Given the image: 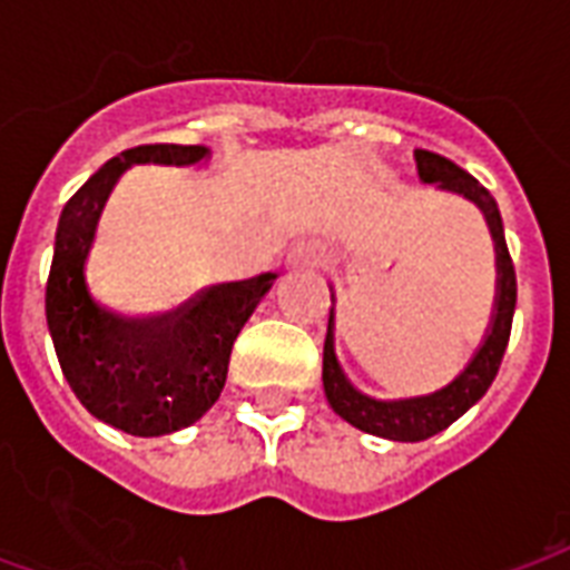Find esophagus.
Instances as JSON below:
<instances>
[{"label": "esophagus", "instance_id": "1", "mask_svg": "<svg viewBox=\"0 0 570 570\" xmlns=\"http://www.w3.org/2000/svg\"><path fill=\"white\" fill-rule=\"evenodd\" d=\"M320 248L316 245H298V248L293 250V259L298 263V266H316L320 263Z\"/></svg>", "mask_w": 570, "mask_h": 570}]
</instances>
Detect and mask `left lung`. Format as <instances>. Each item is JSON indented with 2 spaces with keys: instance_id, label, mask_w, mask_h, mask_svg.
I'll list each match as a JSON object with an SVG mask.
<instances>
[{
  "instance_id": "8db88e82",
  "label": "left lung",
  "mask_w": 570,
  "mask_h": 570,
  "mask_svg": "<svg viewBox=\"0 0 570 570\" xmlns=\"http://www.w3.org/2000/svg\"><path fill=\"white\" fill-rule=\"evenodd\" d=\"M416 171L423 183H441V189L459 191V195L470 197L479 209L485 213L491 236L497 245V313L491 334L485 337L476 357L470 361L468 370L452 381L450 387L438 390L432 396L420 399H402V402H379L364 393H357L346 381L343 370H340L337 357H334V334H325V355H322V381H325V396H328L331 407L337 411L346 423L375 438H387V441L414 443L425 441L432 434L443 432L446 425H452L464 411L476 405L479 399L485 396L491 381L497 379V370L503 364L505 346H509V334H512V316L514 302H518V281H514V263L505 245L503 218L497 209V200L491 191L470 177L464 168L450 163L446 156H438L432 150H414Z\"/></svg>"
}]
</instances>
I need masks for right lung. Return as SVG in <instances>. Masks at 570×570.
Segmentation results:
<instances>
[{
  "label": "right lung",
  "mask_w": 570,
  "mask_h": 570,
  "mask_svg": "<svg viewBox=\"0 0 570 570\" xmlns=\"http://www.w3.org/2000/svg\"><path fill=\"white\" fill-rule=\"evenodd\" d=\"M200 145H138L109 159L61 209L47 277V325L76 399L97 420L136 438L186 429L222 396L233 340L272 272L204 293L154 320H124L94 302L85 277L97 218L118 177L136 163L195 165Z\"/></svg>",
  "instance_id": "right-lung-1"
}]
</instances>
